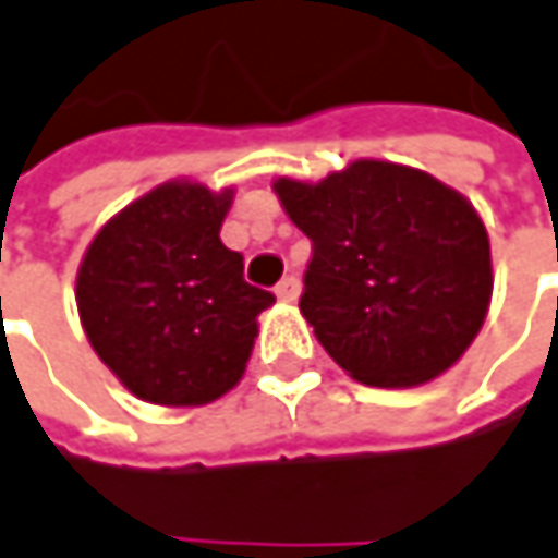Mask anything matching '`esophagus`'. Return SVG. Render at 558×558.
Listing matches in <instances>:
<instances>
[{
  "instance_id": "34e87169",
  "label": "esophagus",
  "mask_w": 558,
  "mask_h": 558,
  "mask_svg": "<svg viewBox=\"0 0 558 558\" xmlns=\"http://www.w3.org/2000/svg\"><path fill=\"white\" fill-rule=\"evenodd\" d=\"M275 293H278V300H283V303H293V300L300 296V278H296V275L280 278V283L275 287Z\"/></svg>"
}]
</instances>
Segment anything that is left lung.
<instances>
[{
	"instance_id": "1",
	"label": "left lung",
	"mask_w": 558,
	"mask_h": 558,
	"mask_svg": "<svg viewBox=\"0 0 558 558\" xmlns=\"http://www.w3.org/2000/svg\"><path fill=\"white\" fill-rule=\"evenodd\" d=\"M275 191L313 242L300 313L341 371L418 386L463 357L492 300L488 232L463 194L377 159Z\"/></svg>"
}]
</instances>
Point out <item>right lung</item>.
Instances as JSON below:
<instances>
[{
    "instance_id": "1",
    "label": "right lung",
    "mask_w": 558,
    "mask_h": 558,
    "mask_svg": "<svg viewBox=\"0 0 558 558\" xmlns=\"http://www.w3.org/2000/svg\"><path fill=\"white\" fill-rule=\"evenodd\" d=\"M229 204L232 191L159 184L108 220L82 258V329L146 402L207 405L229 392L248 364L258 313L275 303L220 242Z\"/></svg>"
}]
</instances>
